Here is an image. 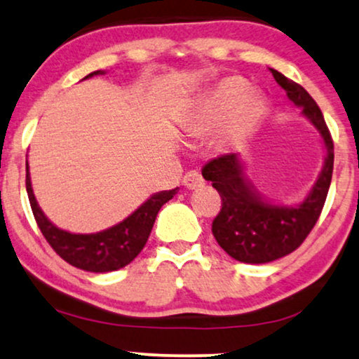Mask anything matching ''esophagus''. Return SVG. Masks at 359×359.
<instances>
[{
    "label": "esophagus",
    "mask_w": 359,
    "mask_h": 359,
    "mask_svg": "<svg viewBox=\"0 0 359 359\" xmlns=\"http://www.w3.org/2000/svg\"><path fill=\"white\" fill-rule=\"evenodd\" d=\"M183 184L188 189H198V188H201L203 184H205V180H203V176L200 175V172L191 170L183 176Z\"/></svg>",
    "instance_id": "esophagus-1"
}]
</instances>
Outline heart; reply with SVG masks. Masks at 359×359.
Segmentation results:
<instances>
[{
	"instance_id": "1",
	"label": "heart",
	"mask_w": 359,
	"mask_h": 359,
	"mask_svg": "<svg viewBox=\"0 0 359 359\" xmlns=\"http://www.w3.org/2000/svg\"><path fill=\"white\" fill-rule=\"evenodd\" d=\"M246 85L240 78H224L213 90L206 93L194 109L187 125L188 135H201L224 123L219 143L231 146L245 140L263 113V100L256 93H245Z\"/></svg>"
}]
</instances>
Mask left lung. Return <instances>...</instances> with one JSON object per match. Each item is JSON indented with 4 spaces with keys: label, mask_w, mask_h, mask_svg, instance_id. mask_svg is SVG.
<instances>
[{
    "label": "left lung",
    "mask_w": 359,
    "mask_h": 359,
    "mask_svg": "<svg viewBox=\"0 0 359 359\" xmlns=\"http://www.w3.org/2000/svg\"><path fill=\"white\" fill-rule=\"evenodd\" d=\"M271 73L286 91L287 100L302 108V113L320 131L328 154L306 200L291 208L264 201L248 181L238 154H221L206 163L203 178L211 181L221 196V210L213 219L211 231L218 245L241 263H269L302 246L320 218L333 176L334 144L320 106L302 85L276 69Z\"/></svg>",
    "instance_id": "8db88e82"
}]
</instances>
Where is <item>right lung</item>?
I'll return each instance as SVG.
<instances>
[{
	"label": "right lung",
	"mask_w": 359,
	"mask_h": 359,
	"mask_svg": "<svg viewBox=\"0 0 359 359\" xmlns=\"http://www.w3.org/2000/svg\"><path fill=\"white\" fill-rule=\"evenodd\" d=\"M93 74H103V72H93L86 78H91ZM26 191L38 228L41 229L43 236L57 256H61L74 268L91 273H108L126 266L141 253L153 229L158 211L175 196L178 188L153 194L135 213L116 226L93 234L68 233L56 228L43 215L31 188L28 161H26Z\"/></svg>",
	"instance_id": "1"
}]
</instances>
